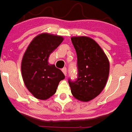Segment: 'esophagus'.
Returning a JSON list of instances; mask_svg holds the SVG:
<instances>
[{
  "label": "esophagus",
  "mask_w": 132,
  "mask_h": 132,
  "mask_svg": "<svg viewBox=\"0 0 132 132\" xmlns=\"http://www.w3.org/2000/svg\"><path fill=\"white\" fill-rule=\"evenodd\" d=\"M62 72L64 73V74L66 76V75H67V68H62Z\"/></svg>",
  "instance_id": "1"
}]
</instances>
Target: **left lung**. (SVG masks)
I'll return each mask as SVG.
<instances>
[{"mask_svg":"<svg viewBox=\"0 0 132 132\" xmlns=\"http://www.w3.org/2000/svg\"><path fill=\"white\" fill-rule=\"evenodd\" d=\"M72 43L77 55V78L68 79L73 96L88 102L105 88L109 74V62L102 48L88 37H73Z\"/></svg>","mask_w":132,"mask_h":132,"instance_id":"8db88e82","label":"left lung"}]
</instances>
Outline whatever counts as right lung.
<instances>
[{"label": "right lung", "instance_id": "obj_1", "mask_svg": "<svg viewBox=\"0 0 132 132\" xmlns=\"http://www.w3.org/2000/svg\"><path fill=\"white\" fill-rule=\"evenodd\" d=\"M62 36L43 33L30 44L23 55L21 73L23 82L37 99L47 100L56 91L64 75L54 64H48L50 54L62 42Z\"/></svg>", "mask_w": 132, "mask_h": 132}]
</instances>
